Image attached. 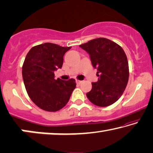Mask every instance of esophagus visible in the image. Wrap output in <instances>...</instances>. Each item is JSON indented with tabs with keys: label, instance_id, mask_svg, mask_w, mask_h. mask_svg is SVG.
I'll return each instance as SVG.
<instances>
[{
	"label": "esophagus",
	"instance_id": "1",
	"mask_svg": "<svg viewBox=\"0 0 153 153\" xmlns=\"http://www.w3.org/2000/svg\"><path fill=\"white\" fill-rule=\"evenodd\" d=\"M76 83H78V84H81L83 81H80V80H76Z\"/></svg>",
	"mask_w": 153,
	"mask_h": 153
}]
</instances>
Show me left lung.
I'll use <instances>...</instances> for the list:
<instances>
[{
	"label": "left lung",
	"mask_w": 153,
	"mask_h": 153,
	"mask_svg": "<svg viewBox=\"0 0 153 153\" xmlns=\"http://www.w3.org/2000/svg\"><path fill=\"white\" fill-rule=\"evenodd\" d=\"M79 46L90 54L99 76L86 94L88 99L99 107L112 105L123 94L129 78L125 52L118 44L105 38L93 39Z\"/></svg>",
	"instance_id": "8db88e82"
}]
</instances>
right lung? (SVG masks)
Segmentation results:
<instances>
[{
  "instance_id": "obj_1",
  "label": "right lung",
  "mask_w": 153,
  "mask_h": 153,
  "mask_svg": "<svg viewBox=\"0 0 153 153\" xmlns=\"http://www.w3.org/2000/svg\"><path fill=\"white\" fill-rule=\"evenodd\" d=\"M70 48L45 43L31 48L25 57L22 75L26 91L31 100L42 110H61L76 88L74 79H54V71L62 68L64 54Z\"/></svg>"
}]
</instances>
